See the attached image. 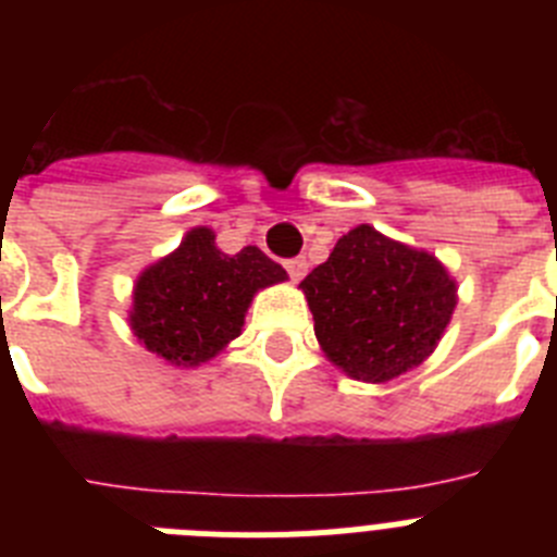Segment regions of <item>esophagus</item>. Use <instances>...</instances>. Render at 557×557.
<instances>
[{
	"mask_svg": "<svg viewBox=\"0 0 557 557\" xmlns=\"http://www.w3.org/2000/svg\"><path fill=\"white\" fill-rule=\"evenodd\" d=\"M284 268H287V273H289V278H293V282H301L304 275H307V270H309V262L304 259V256H295V259H287V262H284Z\"/></svg>",
	"mask_w": 557,
	"mask_h": 557,
	"instance_id": "34e87169",
	"label": "esophagus"
}]
</instances>
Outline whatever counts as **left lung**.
<instances>
[{
  "instance_id": "left-lung-1",
  "label": "left lung",
  "mask_w": 557,
  "mask_h": 557,
  "mask_svg": "<svg viewBox=\"0 0 557 557\" xmlns=\"http://www.w3.org/2000/svg\"><path fill=\"white\" fill-rule=\"evenodd\" d=\"M301 289L329 362L368 385L432 357L457 307V282L435 253L368 223L339 236Z\"/></svg>"
}]
</instances>
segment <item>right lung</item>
Listing matches in <instances>:
<instances>
[{
  "label": "right lung",
  "instance_id": "right-lung-1",
  "mask_svg": "<svg viewBox=\"0 0 557 557\" xmlns=\"http://www.w3.org/2000/svg\"><path fill=\"white\" fill-rule=\"evenodd\" d=\"M287 282V270L256 245L223 253L214 231L198 225L133 284V337L175 368H198L243 334L253 295Z\"/></svg>",
  "mask_w": 557,
  "mask_h": 557
}]
</instances>
